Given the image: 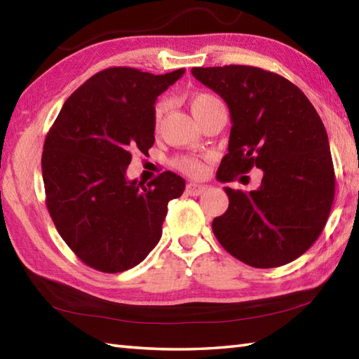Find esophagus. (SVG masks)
Segmentation results:
<instances>
[{
	"label": "esophagus",
	"instance_id": "obj_1",
	"mask_svg": "<svg viewBox=\"0 0 359 359\" xmlns=\"http://www.w3.org/2000/svg\"><path fill=\"white\" fill-rule=\"evenodd\" d=\"M205 189H207V187L205 185H201V184H194V182H189V184L187 185V194L189 196H199L202 194Z\"/></svg>",
	"mask_w": 359,
	"mask_h": 359
}]
</instances>
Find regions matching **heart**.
I'll list each match as a JSON object with an SVG mask.
<instances>
[{
    "label": "heart",
    "mask_w": 359,
    "mask_h": 359,
    "mask_svg": "<svg viewBox=\"0 0 359 359\" xmlns=\"http://www.w3.org/2000/svg\"><path fill=\"white\" fill-rule=\"evenodd\" d=\"M219 103H222V102H220L216 95H212L210 93H196L189 97V108H191V112L194 114L197 121H201L205 114H207L212 108V106H216ZM165 109H166V102L160 100L156 104V109H154V120H156L157 126L160 125V120H162V117H163ZM175 166H177L180 171H184L189 175L203 174V163L194 156L179 157L177 160H175Z\"/></svg>",
    "instance_id": "1"
}]
</instances>
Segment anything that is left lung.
<instances>
[{
  "instance_id": "1",
  "label": "left lung",
  "mask_w": 359,
  "mask_h": 359,
  "mask_svg": "<svg viewBox=\"0 0 359 359\" xmlns=\"http://www.w3.org/2000/svg\"><path fill=\"white\" fill-rule=\"evenodd\" d=\"M191 74L228 104L231 133L217 170L231 182L253 168L261 187H225L228 210L212 233L228 253L256 269H273L306 253L323 233L334 197V170L323 120L302 90L279 74L230 65Z\"/></svg>"
}]
</instances>
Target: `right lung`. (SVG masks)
Wrapping results in <instances>:
<instances>
[{"label": "right lung", "instance_id": "obj_1", "mask_svg": "<svg viewBox=\"0 0 359 359\" xmlns=\"http://www.w3.org/2000/svg\"><path fill=\"white\" fill-rule=\"evenodd\" d=\"M185 69L163 75L108 67L65 102L46 135L41 170L46 207L75 256L103 273L140 264L162 238L168 202L185 180L171 171L126 179L133 151L154 144V103Z\"/></svg>", "mask_w": 359, "mask_h": 359}]
</instances>
